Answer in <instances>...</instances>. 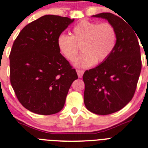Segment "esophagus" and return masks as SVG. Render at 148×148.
Segmentation results:
<instances>
[{
  "instance_id": "34e87169",
  "label": "esophagus",
  "mask_w": 148,
  "mask_h": 148,
  "mask_svg": "<svg viewBox=\"0 0 148 148\" xmlns=\"http://www.w3.org/2000/svg\"><path fill=\"white\" fill-rule=\"evenodd\" d=\"M77 74H78V77H79V78H81V77H82V75L83 74H84V71L82 69H77Z\"/></svg>"
}]
</instances>
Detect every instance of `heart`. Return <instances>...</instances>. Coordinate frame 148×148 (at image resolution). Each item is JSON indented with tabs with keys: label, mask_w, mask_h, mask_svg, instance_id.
Segmentation results:
<instances>
[{
	"label": "heart",
	"mask_w": 148,
	"mask_h": 148,
	"mask_svg": "<svg viewBox=\"0 0 148 148\" xmlns=\"http://www.w3.org/2000/svg\"><path fill=\"white\" fill-rule=\"evenodd\" d=\"M116 42L117 32L111 23L82 20L73 27L71 36L61 34L57 44L61 54L71 62L75 61L81 48L83 53L76 65L87 68L107 60L114 52Z\"/></svg>",
	"instance_id": "1"
}]
</instances>
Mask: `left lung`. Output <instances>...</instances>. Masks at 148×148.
<instances>
[{
  "mask_svg": "<svg viewBox=\"0 0 148 148\" xmlns=\"http://www.w3.org/2000/svg\"><path fill=\"white\" fill-rule=\"evenodd\" d=\"M93 16L106 18L115 27L117 42L107 60L83 74L84 102L92 113L108 115L123 108L135 92L142 69L139 37L125 21L111 13Z\"/></svg>",
  "mask_w": 148,
  "mask_h": 148,
  "instance_id": "8db88e82",
  "label": "left lung"
}]
</instances>
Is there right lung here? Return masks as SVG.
<instances>
[{
	"mask_svg": "<svg viewBox=\"0 0 148 148\" xmlns=\"http://www.w3.org/2000/svg\"><path fill=\"white\" fill-rule=\"evenodd\" d=\"M74 19L45 15L21 29L9 55L10 82L16 96L27 110L40 115L59 112L75 69L60 53L57 40Z\"/></svg>",
	"mask_w": 148,
	"mask_h": 148,
	"instance_id": "obj_1",
	"label": "right lung"
}]
</instances>
